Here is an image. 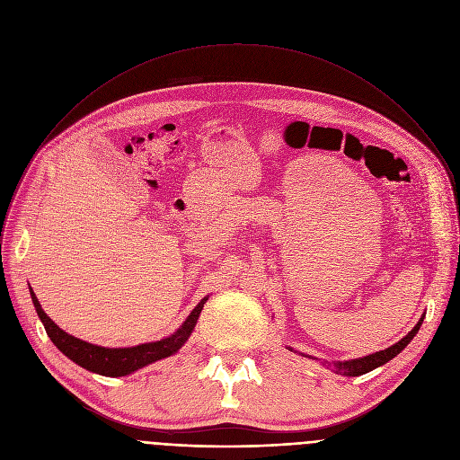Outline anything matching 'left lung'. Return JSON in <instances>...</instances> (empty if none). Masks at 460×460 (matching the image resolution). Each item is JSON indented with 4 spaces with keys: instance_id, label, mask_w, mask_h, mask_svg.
<instances>
[{
    "instance_id": "obj_1",
    "label": "left lung",
    "mask_w": 460,
    "mask_h": 460,
    "mask_svg": "<svg viewBox=\"0 0 460 460\" xmlns=\"http://www.w3.org/2000/svg\"><path fill=\"white\" fill-rule=\"evenodd\" d=\"M422 320H424V314L420 316V320L417 322V325L413 327V330H411L404 339H401L397 344H393V346H389V348H385V349H382V351H376V353L367 355V357H362V358H353V360H344V362H333L335 371L341 373V375H346V376H358V375H364V373L373 371L375 367H378V366L389 362L391 358H395V357L413 341V337L419 333L420 325H422ZM288 349H291V348H288ZM291 351H293V349H291ZM302 357H307V355L302 353ZM309 358H314V357L309 355ZM327 366H332V364L327 362Z\"/></svg>"
}]
</instances>
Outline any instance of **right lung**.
Here are the masks:
<instances>
[{
	"label": "right lung",
	"mask_w": 460,
	"mask_h": 460,
	"mask_svg": "<svg viewBox=\"0 0 460 460\" xmlns=\"http://www.w3.org/2000/svg\"><path fill=\"white\" fill-rule=\"evenodd\" d=\"M31 298H32L36 313H38L40 320L43 322L45 332H47L49 339L52 341V344L65 357H69L78 366H82L93 373L103 375V376H125L147 364H153L156 360L174 355L187 342L189 335L194 330L196 322H199L204 304L208 302V296L202 298V302L190 311V314L185 318V322L167 339L140 344L135 348H102V346H94L85 341H80L69 333H65L63 330H59V327L41 309L32 289H31Z\"/></svg>",
	"instance_id": "obj_1"
}]
</instances>
